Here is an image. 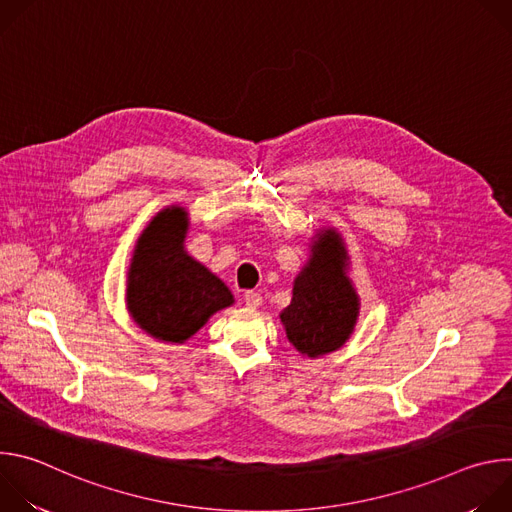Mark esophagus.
I'll list each match as a JSON object with an SVG mask.
<instances>
[{
	"instance_id": "1",
	"label": "esophagus",
	"mask_w": 512,
	"mask_h": 512,
	"mask_svg": "<svg viewBox=\"0 0 512 512\" xmlns=\"http://www.w3.org/2000/svg\"><path fill=\"white\" fill-rule=\"evenodd\" d=\"M243 300H245V304L249 306V308H259L261 306V302H263V298H261V294L259 291H245V296H243Z\"/></svg>"
}]
</instances>
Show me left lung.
<instances>
[{"label": "left lung", "mask_w": 512, "mask_h": 512, "mask_svg": "<svg viewBox=\"0 0 512 512\" xmlns=\"http://www.w3.org/2000/svg\"><path fill=\"white\" fill-rule=\"evenodd\" d=\"M344 259L338 235L326 231L320 249L296 277L291 304L281 312L289 342L312 358L340 348L356 322L358 298L342 271Z\"/></svg>", "instance_id": "8db88e82"}]
</instances>
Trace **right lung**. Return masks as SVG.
Masks as SVG:
<instances>
[{
    "instance_id": "1",
    "label": "right lung",
    "mask_w": 512,
    "mask_h": 512,
    "mask_svg": "<svg viewBox=\"0 0 512 512\" xmlns=\"http://www.w3.org/2000/svg\"><path fill=\"white\" fill-rule=\"evenodd\" d=\"M186 229L184 208L162 210L141 233L129 267V312L139 328L166 342L188 340L233 304L229 287L184 251Z\"/></svg>"
}]
</instances>
